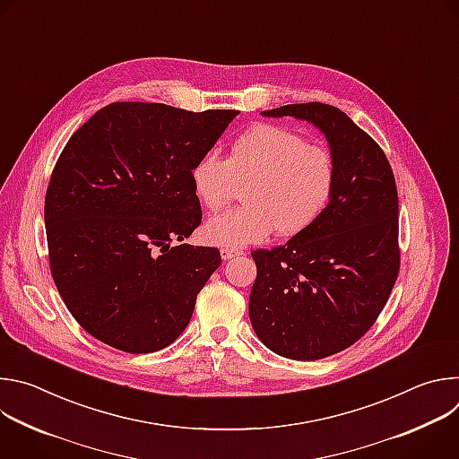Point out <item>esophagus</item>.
<instances>
[{
  "label": "esophagus",
  "mask_w": 459,
  "mask_h": 459,
  "mask_svg": "<svg viewBox=\"0 0 459 459\" xmlns=\"http://www.w3.org/2000/svg\"><path fill=\"white\" fill-rule=\"evenodd\" d=\"M243 250H236V248H221V257L223 259H232L236 255H241Z\"/></svg>",
  "instance_id": "obj_1"
}]
</instances>
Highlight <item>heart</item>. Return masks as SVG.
I'll return each instance as SVG.
<instances>
[{
	"mask_svg": "<svg viewBox=\"0 0 459 459\" xmlns=\"http://www.w3.org/2000/svg\"><path fill=\"white\" fill-rule=\"evenodd\" d=\"M192 192L205 209L232 202L239 186L245 205L214 214L204 227L207 243L243 248L273 230L296 236L325 209L334 185L331 152L278 125H255L230 147L227 160L207 151L190 169Z\"/></svg>",
	"mask_w": 459,
	"mask_h": 459,
	"instance_id": "1",
	"label": "heart"
}]
</instances>
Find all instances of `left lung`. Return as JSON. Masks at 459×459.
Instances as JSON below:
<instances>
[{
  "label": "left lung",
  "instance_id": "left-lung-1",
  "mask_svg": "<svg viewBox=\"0 0 459 459\" xmlns=\"http://www.w3.org/2000/svg\"><path fill=\"white\" fill-rule=\"evenodd\" d=\"M312 121L334 161L331 202L285 245L257 248L252 329L298 361L338 354L376 323L400 274V205L383 149L338 107L310 101L264 110Z\"/></svg>",
  "mask_w": 459,
  "mask_h": 459
}]
</instances>
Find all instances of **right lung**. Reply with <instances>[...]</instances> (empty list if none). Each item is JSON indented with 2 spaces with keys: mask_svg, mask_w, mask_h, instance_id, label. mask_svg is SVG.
<instances>
[{
  "mask_svg": "<svg viewBox=\"0 0 459 459\" xmlns=\"http://www.w3.org/2000/svg\"><path fill=\"white\" fill-rule=\"evenodd\" d=\"M238 114L116 101L61 151L45 194L50 274L92 338L149 354L185 331L221 255L170 243L200 227L190 169Z\"/></svg>",
  "mask_w": 459,
  "mask_h": 459,
  "instance_id": "obj_1",
  "label": "right lung"
}]
</instances>
